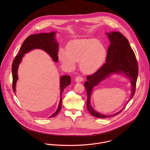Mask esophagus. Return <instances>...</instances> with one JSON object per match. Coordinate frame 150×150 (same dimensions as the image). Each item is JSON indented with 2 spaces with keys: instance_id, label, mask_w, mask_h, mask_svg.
<instances>
[{
  "instance_id": "34e87169",
  "label": "esophagus",
  "mask_w": 150,
  "mask_h": 150,
  "mask_svg": "<svg viewBox=\"0 0 150 150\" xmlns=\"http://www.w3.org/2000/svg\"><path fill=\"white\" fill-rule=\"evenodd\" d=\"M83 78L80 76H78L75 78V81L76 82H81L82 81H83Z\"/></svg>"
}]
</instances>
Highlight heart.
Returning <instances> with one entry per match:
<instances>
[{"mask_svg": "<svg viewBox=\"0 0 150 150\" xmlns=\"http://www.w3.org/2000/svg\"><path fill=\"white\" fill-rule=\"evenodd\" d=\"M106 56L104 46L94 38L73 40L68 43L67 51L61 49L59 53L64 65L74 68L75 62H80L81 71L86 74H92L98 70Z\"/></svg>", "mask_w": 150, "mask_h": 150, "instance_id": "obj_1", "label": "heart"}]
</instances>
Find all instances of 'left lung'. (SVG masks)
Masks as SVG:
<instances>
[{
	"label": "left lung",
	"mask_w": 150,
	"mask_h": 150,
	"mask_svg": "<svg viewBox=\"0 0 150 150\" xmlns=\"http://www.w3.org/2000/svg\"><path fill=\"white\" fill-rule=\"evenodd\" d=\"M105 34L108 36L110 42L108 50L105 63L96 73L87 76V81L84 83L87 94V108L92 116L98 118H107L116 116L124 109L126 105L119 112L112 115L101 114L96 111L91 104V96L93 88L110 75L122 74L129 78L132 83L131 97L127 104L134 96L138 74V63L135 54L127 39L117 31L107 33Z\"/></svg>",
	"instance_id": "8db88e82"
}]
</instances>
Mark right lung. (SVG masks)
Here are the masks:
<instances>
[{
	"instance_id": "1",
	"label": "right lung",
	"mask_w": 150,
	"mask_h": 150,
	"mask_svg": "<svg viewBox=\"0 0 150 150\" xmlns=\"http://www.w3.org/2000/svg\"><path fill=\"white\" fill-rule=\"evenodd\" d=\"M56 32L53 31L49 33H40L33 34L28 36L24 41L19 51L18 54L15 57L12 65V88L14 93L16 92V84L18 79V69L19 64L25 54L30 52L34 49H40L46 52L52 57L54 62H58V50L59 43L56 39ZM71 78L69 75H63L60 77V101L56 111L50 117L56 116L60 112L62 108V95L64 89L69 86L71 83Z\"/></svg>"
}]
</instances>
